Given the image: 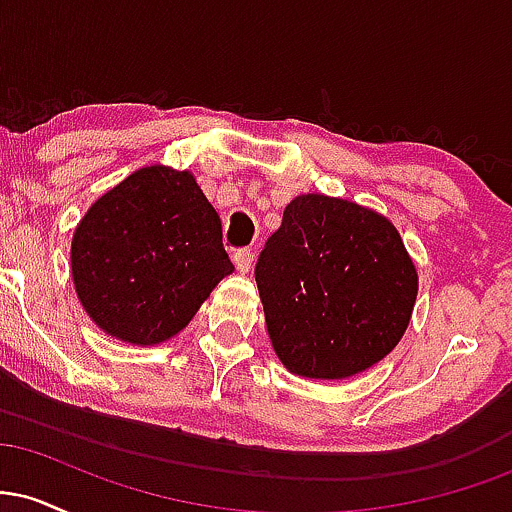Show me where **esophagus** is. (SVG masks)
<instances>
[{
    "label": "esophagus",
    "mask_w": 512,
    "mask_h": 512,
    "mask_svg": "<svg viewBox=\"0 0 512 512\" xmlns=\"http://www.w3.org/2000/svg\"><path fill=\"white\" fill-rule=\"evenodd\" d=\"M233 262H236V269L240 274H248L252 262H255V255H252V250L243 248V250H238L236 255H233Z\"/></svg>",
    "instance_id": "34e87169"
}]
</instances>
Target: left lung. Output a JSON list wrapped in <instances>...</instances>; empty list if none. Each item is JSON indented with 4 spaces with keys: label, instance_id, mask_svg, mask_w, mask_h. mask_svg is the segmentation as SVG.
Here are the masks:
<instances>
[{
    "label": "left lung",
    "instance_id": "1",
    "mask_svg": "<svg viewBox=\"0 0 512 512\" xmlns=\"http://www.w3.org/2000/svg\"><path fill=\"white\" fill-rule=\"evenodd\" d=\"M255 281L279 361L315 380L351 378L383 361L419 291L397 228L378 211L327 195L291 199Z\"/></svg>",
    "mask_w": 512,
    "mask_h": 512
}]
</instances>
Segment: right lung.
Listing matches in <instances>:
<instances>
[{"mask_svg":"<svg viewBox=\"0 0 512 512\" xmlns=\"http://www.w3.org/2000/svg\"><path fill=\"white\" fill-rule=\"evenodd\" d=\"M231 272L219 214L190 170H134L91 204L72 238L76 296L127 344L175 337Z\"/></svg>","mask_w":512,"mask_h":512,"instance_id":"obj_1","label":"right lung"}]
</instances>
